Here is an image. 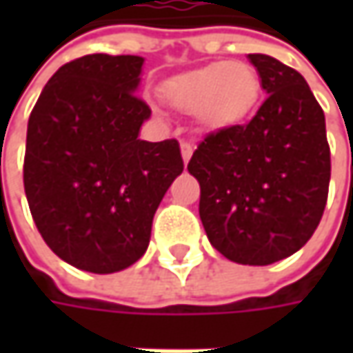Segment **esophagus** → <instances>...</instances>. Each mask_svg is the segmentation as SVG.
<instances>
[{
  "label": "esophagus",
  "mask_w": 353,
  "mask_h": 353,
  "mask_svg": "<svg viewBox=\"0 0 353 353\" xmlns=\"http://www.w3.org/2000/svg\"><path fill=\"white\" fill-rule=\"evenodd\" d=\"M192 151H194V147H192V143L188 141H183L181 143V153H183V161L184 165L190 161V157H192Z\"/></svg>",
  "instance_id": "esophagus-1"
}]
</instances>
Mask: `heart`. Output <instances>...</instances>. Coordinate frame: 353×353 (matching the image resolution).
<instances>
[{"label": "heart", "mask_w": 353, "mask_h": 353, "mask_svg": "<svg viewBox=\"0 0 353 353\" xmlns=\"http://www.w3.org/2000/svg\"><path fill=\"white\" fill-rule=\"evenodd\" d=\"M169 105L196 116L206 129H225L248 119L261 94L257 70L241 61L212 62L163 82Z\"/></svg>", "instance_id": "1"}]
</instances>
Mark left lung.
Instances as JSON below:
<instances>
[{
    "instance_id": "left-lung-1",
    "label": "left lung",
    "mask_w": 353,
    "mask_h": 353,
    "mask_svg": "<svg viewBox=\"0 0 353 353\" xmlns=\"http://www.w3.org/2000/svg\"><path fill=\"white\" fill-rule=\"evenodd\" d=\"M265 102L250 123L214 131L188 172L200 220L230 261L271 265L299 251L320 224L330 184L324 112L303 76L269 54H248Z\"/></svg>"
}]
</instances>
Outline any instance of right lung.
Returning <instances> with one entry per match:
<instances>
[{
	"instance_id": "obj_1",
	"label": "right lung",
	"mask_w": 353,
	"mask_h": 353,
	"mask_svg": "<svg viewBox=\"0 0 353 353\" xmlns=\"http://www.w3.org/2000/svg\"><path fill=\"white\" fill-rule=\"evenodd\" d=\"M145 59L86 54L61 66L34 103L25 194L47 245L76 269L108 275L141 259L153 216L183 172L176 139L143 141L135 96Z\"/></svg>"
}]
</instances>
